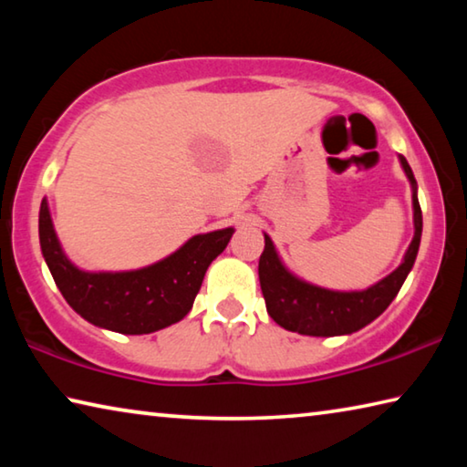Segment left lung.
Listing matches in <instances>:
<instances>
[{
    "label": "left lung",
    "instance_id": "8db88e82",
    "mask_svg": "<svg viewBox=\"0 0 467 467\" xmlns=\"http://www.w3.org/2000/svg\"><path fill=\"white\" fill-rule=\"evenodd\" d=\"M400 164L412 187L414 236L401 264L395 270L365 290H329L292 274L275 251L270 236L259 257V284L265 298V309L280 327L303 336L329 337L348 336L375 321L391 300L398 296L401 284L416 262L422 236V210L418 203V183L404 156Z\"/></svg>",
    "mask_w": 467,
    "mask_h": 467
}]
</instances>
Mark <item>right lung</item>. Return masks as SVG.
<instances>
[{
  "instance_id": "obj_1",
  "label": "right lung",
  "mask_w": 467,
  "mask_h": 467,
  "mask_svg": "<svg viewBox=\"0 0 467 467\" xmlns=\"http://www.w3.org/2000/svg\"><path fill=\"white\" fill-rule=\"evenodd\" d=\"M233 226L195 234L161 262L130 272H86L66 255L49 203L41 202L38 241L49 272L67 305L88 323L117 334L164 329L192 311L210 264L226 249Z\"/></svg>"
}]
</instances>
